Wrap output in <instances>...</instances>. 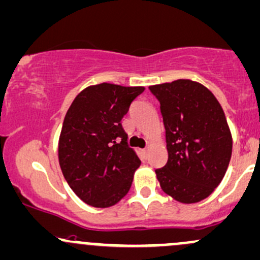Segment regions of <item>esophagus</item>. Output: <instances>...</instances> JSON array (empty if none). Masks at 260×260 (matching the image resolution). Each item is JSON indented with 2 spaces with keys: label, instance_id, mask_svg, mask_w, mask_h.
Here are the masks:
<instances>
[{
  "label": "esophagus",
  "instance_id": "obj_1",
  "mask_svg": "<svg viewBox=\"0 0 260 260\" xmlns=\"http://www.w3.org/2000/svg\"><path fill=\"white\" fill-rule=\"evenodd\" d=\"M147 151H149V149L141 150V153H142V156H144V157H146V156H147Z\"/></svg>",
  "mask_w": 260,
  "mask_h": 260
}]
</instances>
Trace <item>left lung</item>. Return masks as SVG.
Instances as JSON below:
<instances>
[{"mask_svg":"<svg viewBox=\"0 0 260 260\" xmlns=\"http://www.w3.org/2000/svg\"><path fill=\"white\" fill-rule=\"evenodd\" d=\"M150 90L160 102L169 155L156 177L177 202H200L222 182L232 157L224 111L208 88L191 79L151 85Z\"/></svg>","mask_w":260,"mask_h":260,"instance_id":"1","label":"left lung"}]
</instances>
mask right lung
I'll return each mask as SVG.
<instances>
[{
	"label": "right lung",
	"mask_w": 260,
	"mask_h": 260,
	"mask_svg": "<svg viewBox=\"0 0 260 260\" xmlns=\"http://www.w3.org/2000/svg\"><path fill=\"white\" fill-rule=\"evenodd\" d=\"M144 86L89 85L75 96L58 142L63 176L91 207L109 208L127 194L141 161L127 147L121 119Z\"/></svg>",
	"instance_id": "1"
}]
</instances>
